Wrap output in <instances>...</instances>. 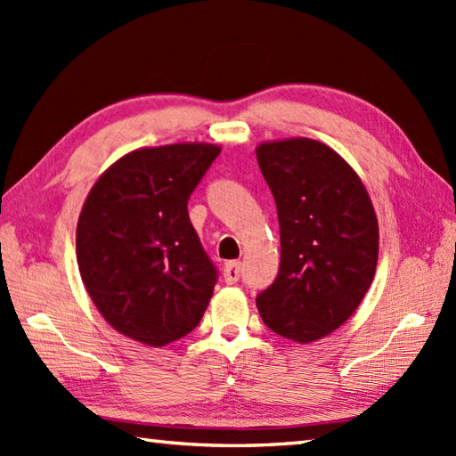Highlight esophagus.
I'll return each instance as SVG.
<instances>
[{
  "instance_id": "esophagus-1",
  "label": "esophagus",
  "mask_w": 456,
  "mask_h": 456,
  "mask_svg": "<svg viewBox=\"0 0 456 456\" xmlns=\"http://www.w3.org/2000/svg\"><path fill=\"white\" fill-rule=\"evenodd\" d=\"M223 278H225L227 284H235L240 278V265L239 263H227L225 268H223Z\"/></svg>"
}]
</instances>
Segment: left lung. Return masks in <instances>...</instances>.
Listing matches in <instances>:
<instances>
[{"mask_svg": "<svg viewBox=\"0 0 456 456\" xmlns=\"http://www.w3.org/2000/svg\"><path fill=\"white\" fill-rule=\"evenodd\" d=\"M256 160L280 223V270L256 307L276 335L314 343L341 327L372 284V201L351 164L319 141L260 142Z\"/></svg>", "mask_w": 456, "mask_h": 456, "instance_id": "8db88e82", "label": "left lung"}]
</instances>
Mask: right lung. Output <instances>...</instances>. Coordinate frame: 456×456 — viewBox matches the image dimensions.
<instances>
[{"label":"right lung","instance_id":"obj_1","mask_svg":"<svg viewBox=\"0 0 456 456\" xmlns=\"http://www.w3.org/2000/svg\"><path fill=\"white\" fill-rule=\"evenodd\" d=\"M221 147L176 142L125 154L94 183L76 229L92 302L115 331L164 346L198 327L217 282L188 200Z\"/></svg>","mask_w":456,"mask_h":456}]
</instances>
